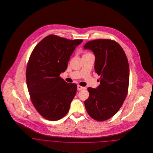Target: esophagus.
I'll use <instances>...</instances> for the list:
<instances>
[{"instance_id":"esophagus-1","label":"esophagus","mask_w":153,"mask_h":153,"mask_svg":"<svg viewBox=\"0 0 153 153\" xmlns=\"http://www.w3.org/2000/svg\"><path fill=\"white\" fill-rule=\"evenodd\" d=\"M86 89V88L85 87H83V86H81L80 85H77V90L78 91H80L82 89Z\"/></svg>"}]
</instances>
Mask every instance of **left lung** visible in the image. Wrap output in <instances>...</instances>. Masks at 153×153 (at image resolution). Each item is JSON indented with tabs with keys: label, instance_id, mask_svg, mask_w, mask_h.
<instances>
[{
	"label": "left lung",
	"instance_id": "obj_1",
	"mask_svg": "<svg viewBox=\"0 0 153 153\" xmlns=\"http://www.w3.org/2000/svg\"><path fill=\"white\" fill-rule=\"evenodd\" d=\"M94 52V68L100 76V85L88 88V98L85 106L89 115L98 121L115 115L127 97L129 84V65L123 48L116 41L98 39L88 41L83 46Z\"/></svg>",
	"mask_w": 153,
	"mask_h": 153
}]
</instances>
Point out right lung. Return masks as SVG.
<instances>
[{"label":"right lung","mask_w":153,"mask_h":153,"mask_svg":"<svg viewBox=\"0 0 153 153\" xmlns=\"http://www.w3.org/2000/svg\"><path fill=\"white\" fill-rule=\"evenodd\" d=\"M82 41L50 35L30 56L26 72L28 91L34 107L46 120H59L69 111L77 85L67 83L59 75L66 70L73 51Z\"/></svg>","instance_id":"1"}]
</instances>
